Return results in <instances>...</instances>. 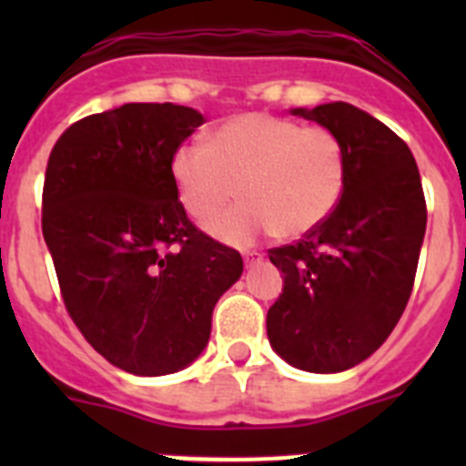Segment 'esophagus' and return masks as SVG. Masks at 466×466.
I'll list each match as a JSON object with an SVG mask.
<instances>
[{
	"mask_svg": "<svg viewBox=\"0 0 466 466\" xmlns=\"http://www.w3.org/2000/svg\"><path fill=\"white\" fill-rule=\"evenodd\" d=\"M242 258H245V266H254V263L261 261V252H245Z\"/></svg>",
	"mask_w": 466,
	"mask_h": 466,
	"instance_id": "esophagus-1",
	"label": "esophagus"
}]
</instances>
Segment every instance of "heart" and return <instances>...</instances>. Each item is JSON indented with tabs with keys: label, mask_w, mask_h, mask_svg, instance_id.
Wrapping results in <instances>:
<instances>
[{
	"label": "heart",
	"mask_w": 466,
	"mask_h": 466,
	"mask_svg": "<svg viewBox=\"0 0 466 466\" xmlns=\"http://www.w3.org/2000/svg\"><path fill=\"white\" fill-rule=\"evenodd\" d=\"M170 175L182 208L200 224L242 196L212 233L247 245L268 230L299 238L322 226L343 198L348 154L329 127L249 111L221 123L209 144H179Z\"/></svg>",
	"instance_id": "1"
}]
</instances>
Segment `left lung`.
Segmentation results:
<instances>
[{
    "label": "left lung",
    "instance_id": "1",
    "mask_svg": "<svg viewBox=\"0 0 466 466\" xmlns=\"http://www.w3.org/2000/svg\"><path fill=\"white\" fill-rule=\"evenodd\" d=\"M294 114L339 135L348 182L322 226L296 245L268 249L284 287L266 329L291 366L339 373L371 357L406 310L427 203L409 144L385 123L348 102Z\"/></svg>",
    "mask_w": 466,
    "mask_h": 466
}]
</instances>
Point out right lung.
<instances>
[{
  "mask_svg": "<svg viewBox=\"0 0 466 466\" xmlns=\"http://www.w3.org/2000/svg\"><path fill=\"white\" fill-rule=\"evenodd\" d=\"M203 123L191 106L130 102L72 123L48 158L41 230L65 308L135 376L191 364L242 275L240 252L196 228L172 184V151Z\"/></svg>",
  "mask_w": 466,
  "mask_h": 466,
  "instance_id": "right-lung-1",
  "label": "right lung"
}]
</instances>
